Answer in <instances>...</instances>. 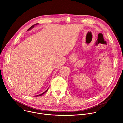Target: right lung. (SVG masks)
I'll return each mask as SVG.
<instances>
[{
  "instance_id": "1",
  "label": "right lung",
  "mask_w": 123,
  "mask_h": 123,
  "mask_svg": "<svg viewBox=\"0 0 123 123\" xmlns=\"http://www.w3.org/2000/svg\"><path fill=\"white\" fill-rule=\"evenodd\" d=\"M38 24V23H37V24H35V25H33L32 26H31V27H30V28H29V29H28V31H29V30H31V29H33V28H34V26H35V25H37ZM48 89H47V90H46V91H45V92H44L43 93H42V94H39V95H36V96H41L42 95L44 94V93H45V92H46V91H47L48 90Z\"/></svg>"
}]
</instances>
